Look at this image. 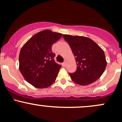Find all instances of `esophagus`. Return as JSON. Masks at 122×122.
I'll return each mask as SVG.
<instances>
[{"label":"esophagus","mask_w":122,"mask_h":122,"mask_svg":"<svg viewBox=\"0 0 122 122\" xmlns=\"http://www.w3.org/2000/svg\"><path fill=\"white\" fill-rule=\"evenodd\" d=\"M62 65L64 67H65L66 66V62H64L62 63Z\"/></svg>","instance_id":"34e87169"}]
</instances>
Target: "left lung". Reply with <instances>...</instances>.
<instances>
[{"instance_id":"obj_1","label":"left lung","mask_w":122,"mask_h":122,"mask_svg":"<svg viewBox=\"0 0 122 122\" xmlns=\"http://www.w3.org/2000/svg\"><path fill=\"white\" fill-rule=\"evenodd\" d=\"M75 57L77 69L69 73L71 79L77 84L87 85L100 77L107 62L103 50L87 37L63 35Z\"/></svg>"}]
</instances>
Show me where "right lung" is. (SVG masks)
<instances>
[{
	"instance_id": "1",
	"label": "right lung",
	"mask_w": 122,
	"mask_h": 122,
	"mask_svg": "<svg viewBox=\"0 0 122 122\" xmlns=\"http://www.w3.org/2000/svg\"><path fill=\"white\" fill-rule=\"evenodd\" d=\"M62 36L50 30L42 31L21 49L19 70L25 80L35 87L47 88L55 81L61 65L54 61L55 54L51 46Z\"/></svg>"
}]
</instances>
